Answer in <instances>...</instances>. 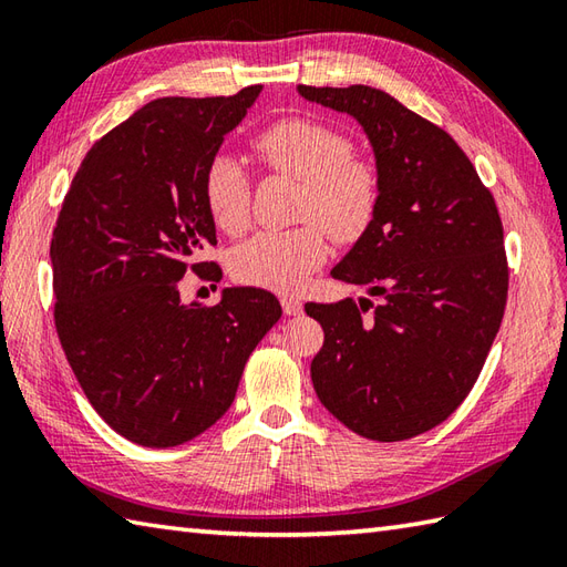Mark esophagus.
<instances>
[{
  "label": "esophagus",
  "mask_w": 567,
  "mask_h": 567,
  "mask_svg": "<svg viewBox=\"0 0 567 567\" xmlns=\"http://www.w3.org/2000/svg\"><path fill=\"white\" fill-rule=\"evenodd\" d=\"M280 305H282V311H285V315H290V317L302 315V302H299L297 297H282V299H280Z\"/></svg>",
  "instance_id": "34e87169"
}]
</instances>
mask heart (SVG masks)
<instances>
[{
	"label": "heart",
	"instance_id": "b5f03b06",
	"mask_svg": "<svg viewBox=\"0 0 567 567\" xmlns=\"http://www.w3.org/2000/svg\"><path fill=\"white\" fill-rule=\"evenodd\" d=\"M268 171L305 185L297 216L302 226L258 231L231 252L238 282L275 292H297L336 244L351 246L375 224L382 204L380 167L353 155L343 131L317 118L290 116L262 128L252 141ZM204 202L216 226L240 234L250 221V177L234 155L219 153L204 171Z\"/></svg>",
	"mask_w": 567,
	"mask_h": 567
}]
</instances>
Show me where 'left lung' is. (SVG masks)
<instances>
[{
    "instance_id": "8db88e82",
    "label": "left lung",
    "mask_w": 567,
    "mask_h": 567,
    "mask_svg": "<svg viewBox=\"0 0 567 567\" xmlns=\"http://www.w3.org/2000/svg\"><path fill=\"white\" fill-rule=\"evenodd\" d=\"M297 90L351 114L382 173L375 224L331 270L378 305H305L323 329L311 382L358 436H419L463 404L499 331L509 265L495 197L441 126L388 92L368 84Z\"/></svg>"
}]
</instances>
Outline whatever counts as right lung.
Returning a JSON list of instances; mask_svg holds the SVG:
<instances>
[{"mask_svg":"<svg viewBox=\"0 0 567 567\" xmlns=\"http://www.w3.org/2000/svg\"><path fill=\"white\" fill-rule=\"evenodd\" d=\"M262 84L234 97H163L84 155L51 240L55 331L106 424L146 449L199 436L231 406L252 348L282 307L258 287L183 305L179 280L219 282L204 171Z\"/></svg>","mask_w":567,"mask_h":567,"instance_id":"1","label":"right lung"}]
</instances>
